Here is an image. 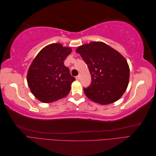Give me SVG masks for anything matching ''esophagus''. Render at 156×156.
<instances>
[{
	"instance_id": "1",
	"label": "esophagus",
	"mask_w": 156,
	"mask_h": 156,
	"mask_svg": "<svg viewBox=\"0 0 156 156\" xmlns=\"http://www.w3.org/2000/svg\"><path fill=\"white\" fill-rule=\"evenodd\" d=\"M76 78H77V79H79L80 78H81V74H79V75H77V76L76 77Z\"/></svg>"
}]
</instances>
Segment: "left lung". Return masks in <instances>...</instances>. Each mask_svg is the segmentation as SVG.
Wrapping results in <instances>:
<instances>
[{"label":"left lung","instance_id":"8db88e82","mask_svg":"<svg viewBox=\"0 0 156 156\" xmlns=\"http://www.w3.org/2000/svg\"><path fill=\"white\" fill-rule=\"evenodd\" d=\"M76 53L88 66L92 83L83 90L90 100L100 105L118 101L129 84V67L119 51L101 41L83 44Z\"/></svg>","mask_w":156,"mask_h":156}]
</instances>
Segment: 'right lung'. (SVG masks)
I'll return each mask as SVG.
<instances>
[{
    "mask_svg": "<svg viewBox=\"0 0 156 156\" xmlns=\"http://www.w3.org/2000/svg\"><path fill=\"white\" fill-rule=\"evenodd\" d=\"M69 47L55 43L45 46L33 60L27 80L33 95L43 103H51L67 96L75 79L64 64L72 53Z\"/></svg>",
    "mask_w": 156,
    "mask_h": 156,
    "instance_id": "1",
    "label": "right lung"
}]
</instances>
